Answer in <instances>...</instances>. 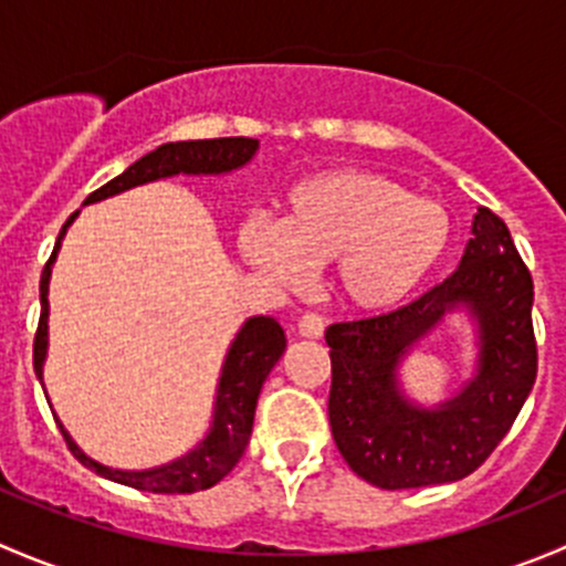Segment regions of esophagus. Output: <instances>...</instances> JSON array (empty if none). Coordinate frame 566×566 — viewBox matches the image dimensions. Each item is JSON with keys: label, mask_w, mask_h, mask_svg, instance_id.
Segmentation results:
<instances>
[{"label": "esophagus", "mask_w": 566, "mask_h": 566, "mask_svg": "<svg viewBox=\"0 0 566 566\" xmlns=\"http://www.w3.org/2000/svg\"><path fill=\"white\" fill-rule=\"evenodd\" d=\"M325 331V317L319 312H304L298 319V334L310 336V339H317Z\"/></svg>", "instance_id": "34e87169"}]
</instances>
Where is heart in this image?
<instances>
[{
	"label": "heart",
	"mask_w": 566,
	"mask_h": 566,
	"mask_svg": "<svg viewBox=\"0 0 566 566\" xmlns=\"http://www.w3.org/2000/svg\"><path fill=\"white\" fill-rule=\"evenodd\" d=\"M449 238L452 219L432 199L367 169H331L290 188L279 227L249 219L238 243L249 265L284 287L334 262L342 304L386 312L424 282Z\"/></svg>",
	"instance_id": "heart-1"
}]
</instances>
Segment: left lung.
<instances>
[{
  "label": "left lung",
  "instance_id": "1",
  "mask_svg": "<svg viewBox=\"0 0 566 566\" xmlns=\"http://www.w3.org/2000/svg\"><path fill=\"white\" fill-rule=\"evenodd\" d=\"M460 303L480 323L478 378L441 409H416L396 386L398 361ZM531 304L534 282L510 230L479 208L462 262L441 284L386 315L328 325L331 436L353 473L375 488L410 490L476 471L515 424L536 380Z\"/></svg>",
  "mask_w": 566,
  "mask_h": 566
}]
</instances>
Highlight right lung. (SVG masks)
I'll list each match as a JSON object with an SVG mask.
<instances>
[{
    "mask_svg": "<svg viewBox=\"0 0 566 566\" xmlns=\"http://www.w3.org/2000/svg\"><path fill=\"white\" fill-rule=\"evenodd\" d=\"M260 142L247 139V136H227V139H197V142H169V145L156 147L153 153L142 156L139 161L130 164L123 175L108 180L98 191L90 193L84 205L98 202V199L112 197V193L125 191V188L142 186V182L158 180V177L172 175H221L232 172V169L243 167L251 156L256 153ZM78 213L62 224L56 247L51 251L49 262L40 276V319L35 331V345H32V361H35L38 380L43 378V358H45V336H49V276L54 256L60 251V241L65 238V230ZM287 339H284L282 325L273 317H251L241 328V334L232 342L230 353H227L224 369H221L219 394H216V410H213V427H210L208 438L199 443L193 452L186 458L169 462V465L150 468V471H117V468H106L101 462L90 460L65 427L60 424L62 438H65L67 449L73 452L82 465L95 471L98 476L112 479V482L125 484V488L145 490V493H197V490L213 488L216 482L227 476L238 460L243 458L251 438V424H254V408L256 397H260L262 384H265L268 373L273 364L282 358Z\"/></svg>",
    "mask_w": 566,
    "mask_h": 566,
    "instance_id": "add662e5",
    "label": "right lung"
}]
</instances>
